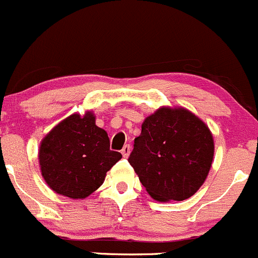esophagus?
<instances>
[{
    "instance_id": "esophagus-1",
    "label": "esophagus",
    "mask_w": 258,
    "mask_h": 258,
    "mask_svg": "<svg viewBox=\"0 0 258 258\" xmlns=\"http://www.w3.org/2000/svg\"><path fill=\"white\" fill-rule=\"evenodd\" d=\"M130 150H132V149H130V145L129 144L124 145L123 149H121V154H123L124 158H128L129 154H130Z\"/></svg>"
}]
</instances>
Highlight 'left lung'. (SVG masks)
<instances>
[{"mask_svg":"<svg viewBox=\"0 0 258 258\" xmlns=\"http://www.w3.org/2000/svg\"><path fill=\"white\" fill-rule=\"evenodd\" d=\"M209 126L185 108H159L142 124L128 161L156 201H182L208 177L214 159Z\"/></svg>","mask_w":258,"mask_h":258,"instance_id":"obj_1","label":"left lung"}]
</instances>
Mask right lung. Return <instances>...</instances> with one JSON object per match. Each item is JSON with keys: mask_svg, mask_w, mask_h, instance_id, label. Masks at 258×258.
I'll list each match as a JSON object with an SVG mask.
<instances>
[{"mask_svg": "<svg viewBox=\"0 0 258 258\" xmlns=\"http://www.w3.org/2000/svg\"><path fill=\"white\" fill-rule=\"evenodd\" d=\"M109 147L107 132L95 125L92 111L83 116L72 114L42 140L38 153L42 176L54 192L86 199L121 159V154Z\"/></svg>", "mask_w": 258, "mask_h": 258, "instance_id": "right-lung-1", "label": "right lung"}]
</instances>
